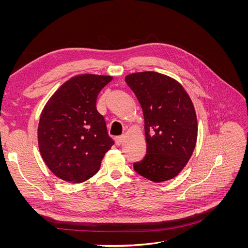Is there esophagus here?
I'll return each instance as SVG.
<instances>
[{
  "label": "esophagus",
  "mask_w": 248,
  "mask_h": 248,
  "mask_svg": "<svg viewBox=\"0 0 248 248\" xmlns=\"http://www.w3.org/2000/svg\"><path fill=\"white\" fill-rule=\"evenodd\" d=\"M115 140H116V144H117L118 146L122 145V142L124 141V136H120V137H117Z\"/></svg>",
  "instance_id": "1"
}]
</instances>
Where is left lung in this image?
<instances>
[{
	"mask_svg": "<svg viewBox=\"0 0 248 248\" xmlns=\"http://www.w3.org/2000/svg\"><path fill=\"white\" fill-rule=\"evenodd\" d=\"M142 108L147 154L134 162L138 174L156 183L175 178L196 147L198 121L192 101L177 80L145 71L125 78Z\"/></svg>",
	"mask_w": 248,
	"mask_h": 248,
	"instance_id": "1",
	"label": "left lung"
}]
</instances>
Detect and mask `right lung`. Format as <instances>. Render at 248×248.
<instances>
[{"label":"right lung","mask_w":248,"mask_h":248,"mask_svg":"<svg viewBox=\"0 0 248 248\" xmlns=\"http://www.w3.org/2000/svg\"><path fill=\"white\" fill-rule=\"evenodd\" d=\"M112 79L80 74L67 80L44 107L38 125V145L48 169L64 181L81 183L99 170L114 140L97 111V96Z\"/></svg>","instance_id":"right-lung-1"}]
</instances>
